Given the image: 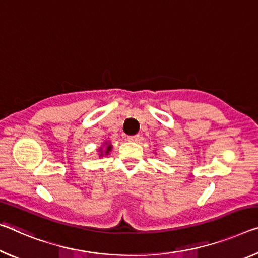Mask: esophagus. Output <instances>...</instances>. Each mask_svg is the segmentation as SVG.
<instances>
[{
  "mask_svg": "<svg viewBox=\"0 0 258 258\" xmlns=\"http://www.w3.org/2000/svg\"><path fill=\"white\" fill-rule=\"evenodd\" d=\"M127 140L128 141H132V142H138L139 140H140V136H139V134H137V136L127 137Z\"/></svg>",
  "mask_w": 258,
  "mask_h": 258,
  "instance_id": "1",
  "label": "esophagus"
}]
</instances>
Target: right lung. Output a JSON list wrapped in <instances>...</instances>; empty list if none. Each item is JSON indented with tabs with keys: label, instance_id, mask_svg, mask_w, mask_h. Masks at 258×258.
Masks as SVG:
<instances>
[{
	"label": "right lung",
	"instance_id": "obj_1",
	"mask_svg": "<svg viewBox=\"0 0 258 258\" xmlns=\"http://www.w3.org/2000/svg\"><path fill=\"white\" fill-rule=\"evenodd\" d=\"M104 146H105V149L102 148V147L99 149L100 150V156H103V155H108L110 151H111V149H112V145L110 144V142H104L103 147Z\"/></svg>",
	"mask_w": 258,
	"mask_h": 258
}]
</instances>
